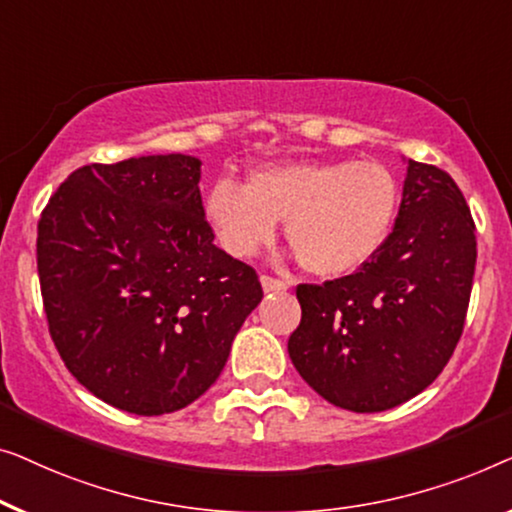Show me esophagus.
<instances>
[{
    "mask_svg": "<svg viewBox=\"0 0 512 512\" xmlns=\"http://www.w3.org/2000/svg\"><path fill=\"white\" fill-rule=\"evenodd\" d=\"M259 280H262L264 292H285L287 290L285 280H278V278H271V276H262Z\"/></svg>",
    "mask_w": 512,
    "mask_h": 512,
    "instance_id": "esophagus-1",
    "label": "esophagus"
}]
</instances>
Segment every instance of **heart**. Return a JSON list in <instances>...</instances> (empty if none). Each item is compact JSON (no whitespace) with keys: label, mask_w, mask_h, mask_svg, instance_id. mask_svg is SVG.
Here are the masks:
<instances>
[{"label":"heart","mask_w":512,"mask_h":512,"mask_svg":"<svg viewBox=\"0 0 512 512\" xmlns=\"http://www.w3.org/2000/svg\"><path fill=\"white\" fill-rule=\"evenodd\" d=\"M399 185L373 160L287 162L257 169L246 187L222 178L206 197L220 246L250 257L269 246L276 222L308 273L341 278L369 262L397 218Z\"/></svg>","instance_id":"heart-1"}]
</instances>
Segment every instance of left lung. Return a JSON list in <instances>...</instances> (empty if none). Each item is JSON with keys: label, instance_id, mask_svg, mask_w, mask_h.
Listing matches in <instances>:
<instances>
[{"label": "left lung", "instance_id": "1", "mask_svg": "<svg viewBox=\"0 0 512 512\" xmlns=\"http://www.w3.org/2000/svg\"><path fill=\"white\" fill-rule=\"evenodd\" d=\"M392 234L362 269L299 285L301 322L287 341L299 376L352 413L413 399L462 336L475 271V225L443 169L406 160Z\"/></svg>", "mask_w": 512, "mask_h": 512}]
</instances>
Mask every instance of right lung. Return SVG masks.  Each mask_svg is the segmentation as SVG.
Instances as JSON below:
<instances>
[{
    "instance_id": "right-lung-1",
    "label": "right lung",
    "mask_w": 512,
    "mask_h": 512,
    "mask_svg": "<svg viewBox=\"0 0 512 512\" xmlns=\"http://www.w3.org/2000/svg\"><path fill=\"white\" fill-rule=\"evenodd\" d=\"M201 160L143 155L76 169L39 220L48 329L78 383L164 415L199 399L262 301L253 266L213 243Z\"/></svg>"
}]
</instances>
